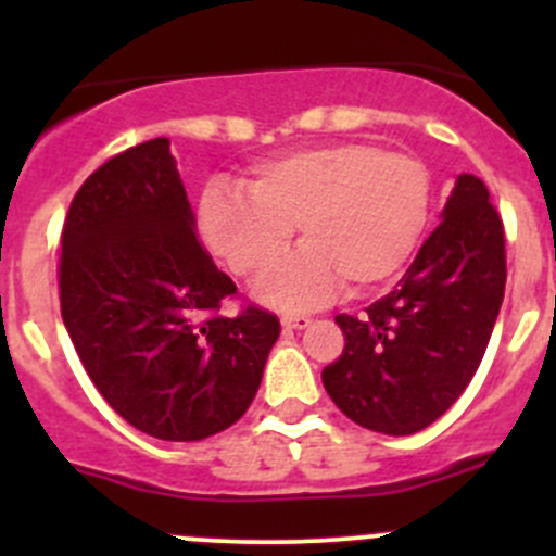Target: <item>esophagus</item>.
<instances>
[{"mask_svg": "<svg viewBox=\"0 0 556 556\" xmlns=\"http://www.w3.org/2000/svg\"><path fill=\"white\" fill-rule=\"evenodd\" d=\"M312 323V317H306V314H282V325L285 328H306V325Z\"/></svg>", "mask_w": 556, "mask_h": 556, "instance_id": "obj_1", "label": "esophagus"}]
</instances>
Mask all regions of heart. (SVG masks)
Instances as JSON below:
<instances>
[{
  "label": "heart",
  "instance_id": "1",
  "mask_svg": "<svg viewBox=\"0 0 556 556\" xmlns=\"http://www.w3.org/2000/svg\"><path fill=\"white\" fill-rule=\"evenodd\" d=\"M244 190L212 185L199 206L206 247L237 277H266L293 239L304 250L263 282L279 306H314L346 285L390 282L428 223L430 174L414 155L368 142H333L261 161Z\"/></svg>",
  "mask_w": 556,
  "mask_h": 556
}]
</instances>
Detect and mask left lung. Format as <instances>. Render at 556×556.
<instances>
[{
  "instance_id": "1",
  "label": "left lung",
  "mask_w": 556,
  "mask_h": 556,
  "mask_svg": "<svg viewBox=\"0 0 556 556\" xmlns=\"http://www.w3.org/2000/svg\"><path fill=\"white\" fill-rule=\"evenodd\" d=\"M506 293V231L490 190L459 174L444 220L397 288L363 314H339L344 352L325 366L336 406L368 430L428 428L473 379Z\"/></svg>"
}]
</instances>
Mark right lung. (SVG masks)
<instances>
[{
  "label": "right lung",
  "mask_w": 556,
  "mask_h": 556,
  "mask_svg": "<svg viewBox=\"0 0 556 556\" xmlns=\"http://www.w3.org/2000/svg\"><path fill=\"white\" fill-rule=\"evenodd\" d=\"M59 295L91 382L161 441L231 428L279 339V317L261 306L217 314L237 285L195 237L166 137L112 155L80 185L61 231Z\"/></svg>",
  "instance_id": "obj_1"
}]
</instances>
